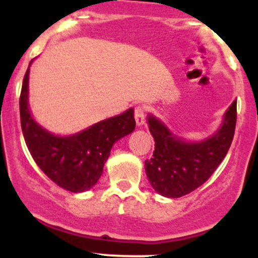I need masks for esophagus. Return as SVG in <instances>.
I'll use <instances>...</instances> for the list:
<instances>
[{
    "mask_svg": "<svg viewBox=\"0 0 258 258\" xmlns=\"http://www.w3.org/2000/svg\"><path fill=\"white\" fill-rule=\"evenodd\" d=\"M135 119H136V124L137 126H142L145 123V112L144 108L142 107H136L135 110Z\"/></svg>",
    "mask_w": 258,
    "mask_h": 258,
    "instance_id": "obj_1",
    "label": "esophagus"
}]
</instances>
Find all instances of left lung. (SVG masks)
<instances>
[{
	"instance_id": "1",
	"label": "left lung",
	"mask_w": 258,
	"mask_h": 258,
	"mask_svg": "<svg viewBox=\"0 0 258 258\" xmlns=\"http://www.w3.org/2000/svg\"><path fill=\"white\" fill-rule=\"evenodd\" d=\"M236 112L237 101H233L217 131L199 141L182 139L158 117L148 113L147 123L155 140V151L153 157L145 161V170L153 189L161 196L177 199L204 184L232 144Z\"/></svg>"
}]
</instances>
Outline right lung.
<instances>
[{"label": "right lung", "mask_w": 258, "mask_h": 258, "mask_svg": "<svg viewBox=\"0 0 258 258\" xmlns=\"http://www.w3.org/2000/svg\"><path fill=\"white\" fill-rule=\"evenodd\" d=\"M32 61L30 62V66ZM30 66L25 75L20 97L21 127L26 145L38 167L62 188L85 192L92 188L118 140L136 127L134 108L102 119L72 135H54L41 126L28 105Z\"/></svg>", "instance_id": "1"}]
</instances>
